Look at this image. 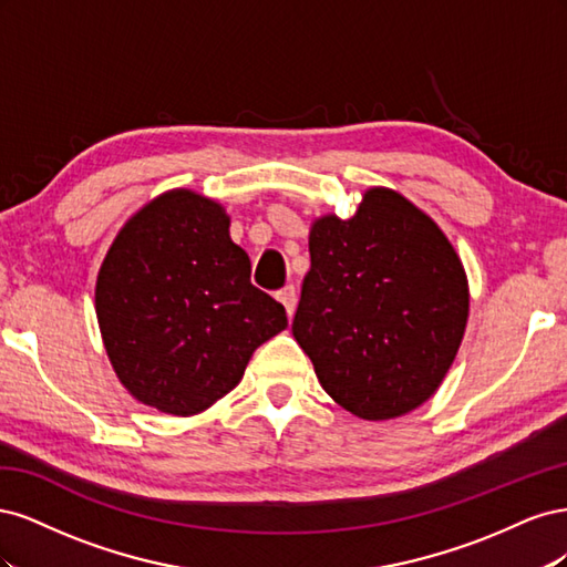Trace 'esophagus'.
<instances>
[{
    "label": "esophagus",
    "instance_id": "esophagus-1",
    "mask_svg": "<svg viewBox=\"0 0 567 567\" xmlns=\"http://www.w3.org/2000/svg\"><path fill=\"white\" fill-rule=\"evenodd\" d=\"M277 298H279V302L286 307V315H288V317H293V312H296V302H298V298H296V288H293V286H286V288H281L279 293H277Z\"/></svg>",
    "mask_w": 567,
    "mask_h": 567
}]
</instances>
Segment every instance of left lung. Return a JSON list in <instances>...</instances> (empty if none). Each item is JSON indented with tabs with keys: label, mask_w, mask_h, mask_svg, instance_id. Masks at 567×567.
<instances>
[{
	"label": "left lung",
	"mask_w": 567,
	"mask_h": 567,
	"mask_svg": "<svg viewBox=\"0 0 567 567\" xmlns=\"http://www.w3.org/2000/svg\"><path fill=\"white\" fill-rule=\"evenodd\" d=\"M293 336L321 388L350 414L398 419L431 400L468 323V279L437 221L371 186L350 219L310 229Z\"/></svg>",
	"instance_id": "obj_1"
}]
</instances>
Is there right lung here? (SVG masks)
<instances>
[{
  "mask_svg": "<svg viewBox=\"0 0 567 567\" xmlns=\"http://www.w3.org/2000/svg\"><path fill=\"white\" fill-rule=\"evenodd\" d=\"M221 205L173 188L136 210L101 262L94 307L117 381L136 402L200 414L231 392L284 305L250 284Z\"/></svg>",
  "mask_w": 567,
  "mask_h": 567,
  "instance_id": "add662e5",
  "label": "right lung"
}]
</instances>
